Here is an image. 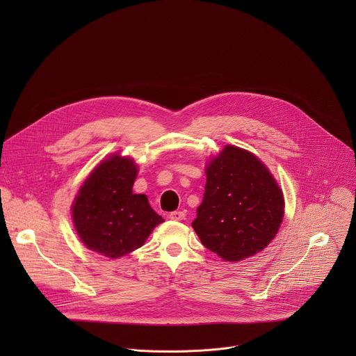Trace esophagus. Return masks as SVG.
<instances>
[{
	"label": "esophagus",
	"mask_w": 356,
	"mask_h": 356,
	"mask_svg": "<svg viewBox=\"0 0 356 356\" xmlns=\"http://www.w3.org/2000/svg\"><path fill=\"white\" fill-rule=\"evenodd\" d=\"M170 220H175V221H181V220H184V217H186V214L183 213V211H173V213H170Z\"/></svg>",
	"instance_id": "1"
}]
</instances>
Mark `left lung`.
<instances>
[{
	"label": "left lung",
	"instance_id": "8db88e82",
	"mask_svg": "<svg viewBox=\"0 0 356 356\" xmlns=\"http://www.w3.org/2000/svg\"><path fill=\"white\" fill-rule=\"evenodd\" d=\"M197 218L201 243L227 262L253 257L277 234L284 200L268 168L250 152L227 145L207 169Z\"/></svg>",
	"mask_w": 356,
	"mask_h": 356
}]
</instances>
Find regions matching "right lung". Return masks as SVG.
Instances as JSON below:
<instances>
[{
	"mask_svg": "<svg viewBox=\"0 0 356 356\" xmlns=\"http://www.w3.org/2000/svg\"><path fill=\"white\" fill-rule=\"evenodd\" d=\"M136 175L132 159L111 155L80 187L72 214L74 228L88 249L107 258H121L140 248L163 222L145 194L132 193Z\"/></svg>",
	"mask_w": 356,
	"mask_h": 356,
	"instance_id": "1",
	"label": "right lung"
}]
</instances>
